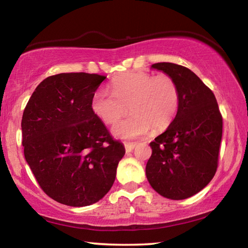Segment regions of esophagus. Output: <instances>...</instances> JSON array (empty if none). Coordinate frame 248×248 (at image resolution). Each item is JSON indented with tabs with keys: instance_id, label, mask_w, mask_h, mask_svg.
Wrapping results in <instances>:
<instances>
[{
	"instance_id": "obj_1",
	"label": "esophagus",
	"mask_w": 248,
	"mask_h": 248,
	"mask_svg": "<svg viewBox=\"0 0 248 248\" xmlns=\"http://www.w3.org/2000/svg\"><path fill=\"white\" fill-rule=\"evenodd\" d=\"M134 146H136V143H132V142H125L124 143L125 152H131V151L134 149Z\"/></svg>"
}]
</instances>
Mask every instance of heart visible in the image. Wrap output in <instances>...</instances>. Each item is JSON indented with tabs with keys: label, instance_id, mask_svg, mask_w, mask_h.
<instances>
[{
	"label": "heart",
	"instance_id": "heart-1",
	"mask_svg": "<svg viewBox=\"0 0 248 248\" xmlns=\"http://www.w3.org/2000/svg\"><path fill=\"white\" fill-rule=\"evenodd\" d=\"M129 106L133 114L112 127L114 136L137 139L151 129L162 131L173 123L179 107V90L169 75L137 71L117 77L111 82V93L96 91L92 98L94 115L106 124H114Z\"/></svg>",
	"mask_w": 248,
	"mask_h": 248
}]
</instances>
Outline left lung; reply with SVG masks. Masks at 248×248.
I'll return each mask as SVG.
<instances>
[{"mask_svg":"<svg viewBox=\"0 0 248 248\" xmlns=\"http://www.w3.org/2000/svg\"><path fill=\"white\" fill-rule=\"evenodd\" d=\"M174 79L179 107L165 132L150 143L145 174L165 198L182 200L202 190L215 176L222 139V115L212 91L187 69L170 62L152 64Z\"/></svg>","mask_w":248,"mask_h":248,"instance_id":"left-lung-1","label":"left lung"}]
</instances>
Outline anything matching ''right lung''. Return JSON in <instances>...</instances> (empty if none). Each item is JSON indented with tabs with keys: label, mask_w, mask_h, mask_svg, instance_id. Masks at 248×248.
Returning a JSON list of instances; mask_svg holds the SVG:
<instances>
[{
	"label": "right lung",
	"mask_w": 248,
	"mask_h": 248,
	"mask_svg": "<svg viewBox=\"0 0 248 248\" xmlns=\"http://www.w3.org/2000/svg\"><path fill=\"white\" fill-rule=\"evenodd\" d=\"M105 78L84 72L51 75L25 107V158L45 194L62 204L85 207L102 199L125 153L92 110Z\"/></svg>",
	"instance_id": "obj_1"
}]
</instances>
